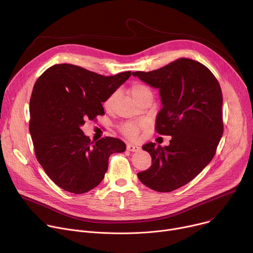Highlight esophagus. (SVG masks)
Returning a JSON list of instances; mask_svg holds the SVG:
<instances>
[{
  "mask_svg": "<svg viewBox=\"0 0 253 253\" xmlns=\"http://www.w3.org/2000/svg\"><path fill=\"white\" fill-rule=\"evenodd\" d=\"M126 149H127L128 151H132V153H135V151H138V150L140 149V147H139V146H137V145H134V144L128 143V144L126 145Z\"/></svg>",
  "mask_w": 253,
  "mask_h": 253,
  "instance_id": "esophagus-1",
  "label": "esophagus"
}]
</instances>
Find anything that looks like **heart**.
<instances>
[{"instance_id": "heart-1", "label": "heart", "mask_w": 253, "mask_h": 253, "mask_svg": "<svg viewBox=\"0 0 253 253\" xmlns=\"http://www.w3.org/2000/svg\"><path fill=\"white\" fill-rule=\"evenodd\" d=\"M130 94L133 98L134 102L138 98H140L143 95H151L153 96V91L150 90V88L143 84H139V83H135L131 85L130 87ZM116 96L117 94L114 92L112 93L104 103V107L106 110H110L113 108L115 100H116ZM145 126V123L144 122H139V123H126L120 126V130L121 132L128 139H135L139 133V130Z\"/></svg>"}]
</instances>
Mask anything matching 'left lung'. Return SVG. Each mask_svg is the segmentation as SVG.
<instances>
[{"label": "left lung", "mask_w": 253, "mask_h": 253, "mask_svg": "<svg viewBox=\"0 0 253 253\" xmlns=\"http://www.w3.org/2000/svg\"><path fill=\"white\" fill-rule=\"evenodd\" d=\"M132 76L159 88L163 108L156 129L171 136L168 146H142L153 165L137 176L151 189L169 192L193 179L213 159L223 133L221 88L206 66L186 58Z\"/></svg>", "instance_id": "obj_1"}]
</instances>
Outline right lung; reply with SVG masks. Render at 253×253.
<instances>
[{"mask_svg": "<svg viewBox=\"0 0 253 253\" xmlns=\"http://www.w3.org/2000/svg\"><path fill=\"white\" fill-rule=\"evenodd\" d=\"M131 72L105 77L71 64L54 65L37 80L30 99L29 129L35 154L58 186L81 194L97 186L109 158L126 143L106 136L95 142L84 135L86 120L105 115L103 103Z\"/></svg>", "mask_w": 253, "mask_h": 253, "instance_id": "obj_1", "label": "right lung"}]
</instances>
